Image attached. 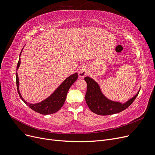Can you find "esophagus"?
Instances as JSON below:
<instances>
[{"label":"esophagus","mask_w":155,"mask_h":155,"mask_svg":"<svg viewBox=\"0 0 155 155\" xmlns=\"http://www.w3.org/2000/svg\"><path fill=\"white\" fill-rule=\"evenodd\" d=\"M79 74V76L81 78H83L85 76H87V68L85 66L81 67L79 70V74Z\"/></svg>","instance_id":"34e87169"}]
</instances>
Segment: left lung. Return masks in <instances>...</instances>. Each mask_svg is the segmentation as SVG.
<instances>
[{
	"mask_svg": "<svg viewBox=\"0 0 155 155\" xmlns=\"http://www.w3.org/2000/svg\"><path fill=\"white\" fill-rule=\"evenodd\" d=\"M85 80L87 85L85 95L87 104L92 112L101 116L114 114L124 110L133 104L140 90V88L138 92L128 101L121 103L112 101L107 97L103 94L99 84L94 79L87 76L85 78Z\"/></svg>",
	"mask_w": 155,
	"mask_h": 155,
	"instance_id": "left-lung-1",
	"label": "left lung"
}]
</instances>
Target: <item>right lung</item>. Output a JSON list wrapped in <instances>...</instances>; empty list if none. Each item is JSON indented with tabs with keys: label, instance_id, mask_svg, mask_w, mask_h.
Returning a JSON list of instances; mask_svg holds the SVG:
<instances>
[{
	"label": "right lung",
	"instance_id": "obj_1",
	"mask_svg": "<svg viewBox=\"0 0 155 155\" xmlns=\"http://www.w3.org/2000/svg\"><path fill=\"white\" fill-rule=\"evenodd\" d=\"M23 48L22 49L21 54L22 53ZM21 64V58L19 57L18 62L17 66V71L20 67ZM78 79V73L76 72L73 74H71L70 76L64 80L61 83V84L55 89V90L51 94L46 98L38 103L35 104H30L24 100V98L22 97L21 92L19 91V80L17 72L16 74V84L17 86V91L19 94L21 100L24 101L25 104L28 106L30 109L34 110L38 113L44 115H48L54 114L55 112H58L61 108L63 105L64 103L66 100L67 95L70 87L72 85V84L76 81Z\"/></svg>",
	"mask_w": 155,
	"mask_h": 155
}]
</instances>
